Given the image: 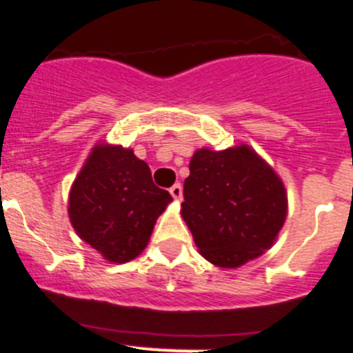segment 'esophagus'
I'll list each match as a JSON object with an SVG mask.
<instances>
[{"label": "esophagus", "mask_w": 353, "mask_h": 353, "mask_svg": "<svg viewBox=\"0 0 353 353\" xmlns=\"http://www.w3.org/2000/svg\"><path fill=\"white\" fill-rule=\"evenodd\" d=\"M170 195H172L174 199H176V200H181V199H183V186H181L179 183L174 184L172 188H170Z\"/></svg>", "instance_id": "esophagus-1"}]
</instances>
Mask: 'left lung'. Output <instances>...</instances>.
Returning a JSON list of instances; mask_svg holds the SVG:
<instances>
[{
    "label": "left lung",
    "mask_w": 353,
    "mask_h": 353,
    "mask_svg": "<svg viewBox=\"0 0 353 353\" xmlns=\"http://www.w3.org/2000/svg\"><path fill=\"white\" fill-rule=\"evenodd\" d=\"M183 195L181 216L202 256L218 268L262 255L287 218L283 181L246 144L195 151Z\"/></svg>",
    "instance_id": "8db88e82"
}]
</instances>
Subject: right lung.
<instances>
[{"mask_svg":"<svg viewBox=\"0 0 353 353\" xmlns=\"http://www.w3.org/2000/svg\"><path fill=\"white\" fill-rule=\"evenodd\" d=\"M172 200L132 149L97 144L70 190L68 216L82 241L109 262L142 253L158 216Z\"/></svg>","mask_w":353,"mask_h":353,"instance_id":"1","label":"right lung"}]
</instances>
